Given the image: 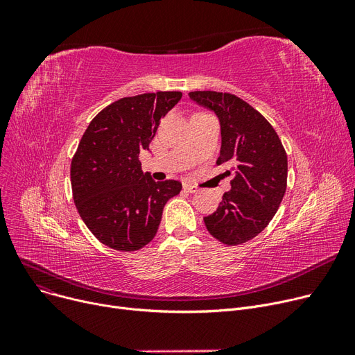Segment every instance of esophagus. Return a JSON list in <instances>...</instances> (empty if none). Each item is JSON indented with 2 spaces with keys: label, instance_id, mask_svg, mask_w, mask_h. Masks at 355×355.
<instances>
[{
  "label": "esophagus",
  "instance_id": "34e87169",
  "mask_svg": "<svg viewBox=\"0 0 355 355\" xmlns=\"http://www.w3.org/2000/svg\"><path fill=\"white\" fill-rule=\"evenodd\" d=\"M182 187H184V190H185V191H187V193H191V194L198 191V189L196 187V185H193V184H184Z\"/></svg>",
  "mask_w": 355,
  "mask_h": 355
}]
</instances>
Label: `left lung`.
Returning a JSON list of instances; mask_svg holds the SVG:
<instances>
[{
    "mask_svg": "<svg viewBox=\"0 0 355 355\" xmlns=\"http://www.w3.org/2000/svg\"><path fill=\"white\" fill-rule=\"evenodd\" d=\"M197 105L214 112L220 122L218 165L233 174L232 190L217 210L204 217L209 233L234 246L256 237L273 218L286 191L288 158L272 125L232 93L190 92Z\"/></svg>",
    "mask_w": 355,
    "mask_h": 355,
    "instance_id": "obj_1",
    "label": "left lung"
}]
</instances>
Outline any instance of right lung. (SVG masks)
Returning a JSON list of instances; mask_svg holds the SVG:
<instances>
[{
  "mask_svg": "<svg viewBox=\"0 0 355 355\" xmlns=\"http://www.w3.org/2000/svg\"><path fill=\"white\" fill-rule=\"evenodd\" d=\"M181 96L157 92L122 98L92 119L79 142L70 166L73 200L87 229L110 249L134 252L148 245L165 202L182 189L175 180L155 182L138 158Z\"/></svg>",
  "mask_w": 355,
  "mask_h": 355,
  "instance_id": "add662e5",
  "label": "right lung"
}]
</instances>
